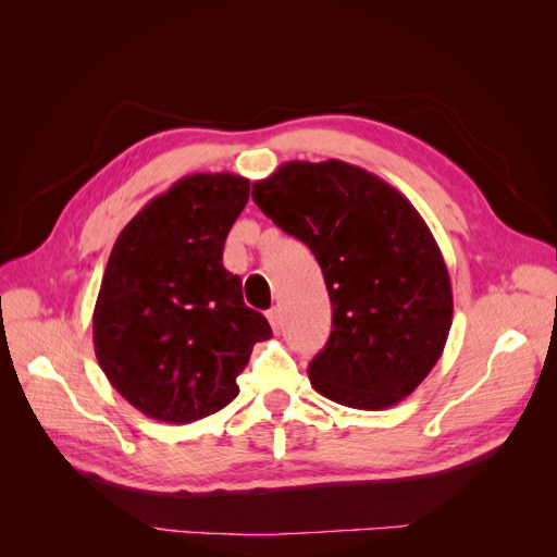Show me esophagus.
Segmentation results:
<instances>
[{
    "label": "esophagus",
    "instance_id": "1",
    "mask_svg": "<svg viewBox=\"0 0 557 557\" xmlns=\"http://www.w3.org/2000/svg\"><path fill=\"white\" fill-rule=\"evenodd\" d=\"M267 318H269V325H272V330L278 334L281 332V313H278V309L276 307L269 309Z\"/></svg>",
    "mask_w": 557,
    "mask_h": 557
}]
</instances>
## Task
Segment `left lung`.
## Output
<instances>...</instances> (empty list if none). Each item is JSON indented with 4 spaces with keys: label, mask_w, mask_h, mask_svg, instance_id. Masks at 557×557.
Returning a JSON list of instances; mask_svg holds the SVG:
<instances>
[{
    "label": "left lung",
    "mask_w": 557,
    "mask_h": 557,
    "mask_svg": "<svg viewBox=\"0 0 557 557\" xmlns=\"http://www.w3.org/2000/svg\"><path fill=\"white\" fill-rule=\"evenodd\" d=\"M264 215L305 242L332 301L327 346L309 364L315 391L344 407L387 409L442 358L450 276L411 201L342 160H293L252 183Z\"/></svg>",
    "instance_id": "1"
}]
</instances>
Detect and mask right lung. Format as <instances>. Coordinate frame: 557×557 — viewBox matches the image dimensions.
I'll return each instance as SVG.
<instances>
[{"label":"right lung","instance_id":"add662e5","mask_svg":"<svg viewBox=\"0 0 557 557\" xmlns=\"http://www.w3.org/2000/svg\"><path fill=\"white\" fill-rule=\"evenodd\" d=\"M248 193L237 174L183 176L117 234L92 339L111 385L148 418L185 425L221 411L252 346L272 336L223 267Z\"/></svg>","mask_w":557,"mask_h":557}]
</instances>
